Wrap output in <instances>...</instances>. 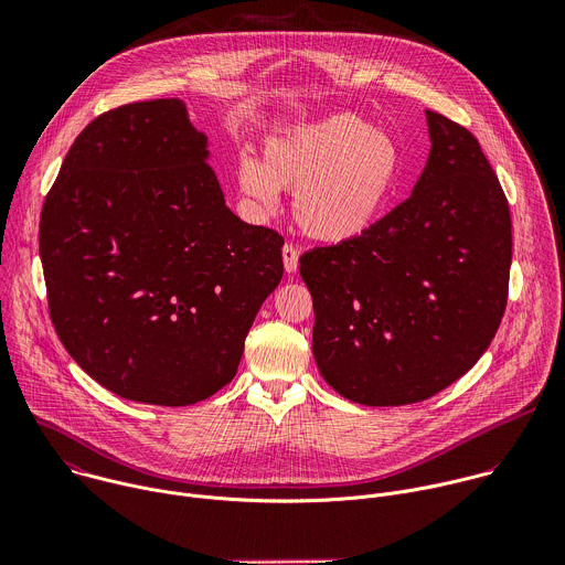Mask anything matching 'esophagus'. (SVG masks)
I'll return each mask as SVG.
<instances>
[{
  "label": "esophagus",
  "instance_id": "esophagus-1",
  "mask_svg": "<svg viewBox=\"0 0 565 565\" xmlns=\"http://www.w3.org/2000/svg\"><path fill=\"white\" fill-rule=\"evenodd\" d=\"M281 257H284V268L286 273H295L299 266V250L292 244H286L281 248Z\"/></svg>",
  "mask_w": 565,
  "mask_h": 565
}]
</instances>
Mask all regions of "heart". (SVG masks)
Wrapping results in <instances>:
<instances>
[{
  "label": "heart",
  "instance_id": "1",
  "mask_svg": "<svg viewBox=\"0 0 565 565\" xmlns=\"http://www.w3.org/2000/svg\"><path fill=\"white\" fill-rule=\"evenodd\" d=\"M399 172L397 147L355 116H333L268 140L264 163L241 158L236 181L255 207L273 212L279 190L295 192L292 214L319 244H347L384 212Z\"/></svg>",
  "mask_w": 565,
  "mask_h": 565
}]
</instances>
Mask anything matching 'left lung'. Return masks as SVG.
<instances>
[{"mask_svg": "<svg viewBox=\"0 0 565 565\" xmlns=\"http://www.w3.org/2000/svg\"><path fill=\"white\" fill-rule=\"evenodd\" d=\"M431 151L409 199L362 236L299 257L312 355L366 407L427 399L492 344L508 306L512 218L476 136L427 109Z\"/></svg>", "mask_w": 565, "mask_h": 565, "instance_id": "8db88e82", "label": "left lung"}]
</instances>
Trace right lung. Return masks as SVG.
Masks as SVG:
<instances>
[{"label":"right lung","mask_w":565,"mask_h":565,"mask_svg":"<svg viewBox=\"0 0 565 565\" xmlns=\"http://www.w3.org/2000/svg\"><path fill=\"white\" fill-rule=\"evenodd\" d=\"M205 147L181 100L122 105L79 131L42 205L60 342L145 405L188 407L223 388L284 275V236L227 210Z\"/></svg>","instance_id":"1"}]
</instances>
